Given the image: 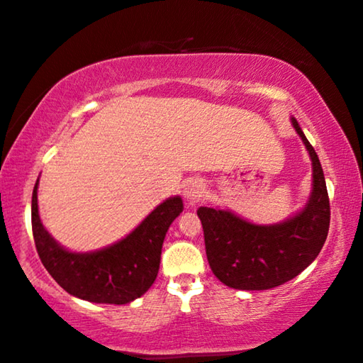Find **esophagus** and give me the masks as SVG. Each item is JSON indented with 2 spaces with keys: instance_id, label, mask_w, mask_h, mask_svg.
Masks as SVG:
<instances>
[{
  "instance_id": "esophagus-1",
  "label": "esophagus",
  "mask_w": 363,
  "mask_h": 363,
  "mask_svg": "<svg viewBox=\"0 0 363 363\" xmlns=\"http://www.w3.org/2000/svg\"><path fill=\"white\" fill-rule=\"evenodd\" d=\"M203 184L202 181L199 179H189L184 184V191H182V196L186 199V202L189 206H194V203L201 201V197L203 196Z\"/></svg>"
}]
</instances>
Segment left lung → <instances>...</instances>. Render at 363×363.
Returning a JSON list of instances; mask_svg holds the SVG:
<instances>
[{"mask_svg":"<svg viewBox=\"0 0 363 363\" xmlns=\"http://www.w3.org/2000/svg\"><path fill=\"white\" fill-rule=\"evenodd\" d=\"M313 164L308 202L278 223H253L228 208L199 207L212 273L233 289L263 291L298 277L318 258L328 238L330 207L323 166L294 116H291Z\"/></svg>","mask_w":363,"mask_h":363,"instance_id":"1","label":"left lung"}]
</instances>
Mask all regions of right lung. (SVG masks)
<instances>
[{"mask_svg":"<svg viewBox=\"0 0 363 363\" xmlns=\"http://www.w3.org/2000/svg\"><path fill=\"white\" fill-rule=\"evenodd\" d=\"M35 181L30 202L33 235L39 258L59 286L69 294L99 304H126L141 298L160 272L161 250L166 232L184 203L179 196L160 203L125 238L95 250L70 252L55 242L39 217Z\"/></svg>","mask_w":363,"mask_h":363,"instance_id":"right-lung-1","label":"right lung"}]
</instances>
